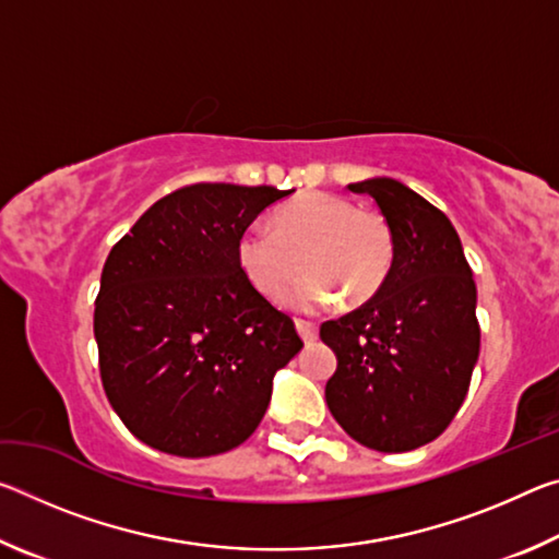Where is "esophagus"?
Listing matches in <instances>:
<instances>
[{"label":"esophagus","mask_w":559,"mask_h":559,"mask_svg":"<svg viewBox=\"0 0 559 559\" xmlns=\"http://www.w3.org/2000/svg\"><path fill=\"white\" fill-rule=\"evenodd\" d=\"M296 330L298 335L302 337V343H313V340L318 337V325L310 323V320H296Z\"/></svg>","instance_id":"obj_1"}]
</instances>
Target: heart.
Masks as SVG:
<instances>
[{
  "instance_id": "heart-1",
  "label": "heart",
  "mask_w": 559,
  "mask_h": 559,
  "mask_svg": "<svg viewBox=\"0 0 559 559\" xmlns=\"http://www.w3.org/2000/svg\"><path fill=\"white\" fill-rule=\"evenodd\" d=\"M236 259L266 298H276L306 263L308 276L283 293L281 302L313 313L343 296L355 306L377 296L390 276L394 239L382 214L357 210L345 197L310 192L281 206L273 229L263 224L243 229Z\"/></svg>"
}]
</instances>
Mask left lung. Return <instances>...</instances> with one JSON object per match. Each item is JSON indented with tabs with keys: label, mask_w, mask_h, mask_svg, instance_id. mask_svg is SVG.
<instances>
[{
	"label": "left lung",
	"mask_w": 559,
	"mask_h": 559,
	"mask_svg": "<svg viewBox=\"0 0 559 559\" xmlns=\"http://www.w3.org/2000/svg\"><path fill=\"white\" fill-rule=\"evenodd\" d=\"M390 224V276L362 308L328 320L337 357L325 384L335 421L367 449L402 453L441 437L478 362L476 283L449 216L392 177L347 185Z\"/></svg>",
	"instance_id": "left-lung-1"
}]
</instances>
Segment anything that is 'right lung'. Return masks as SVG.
<instances>
[{
    "label": "right lung",
    "mask_w": 559,
    "mask_h": 559,
    "mask_svg": "<svg viewBox=\"0 0 559 559\" xmlns=\"http://www.w3.org/2000/svg\"><path fill=\"white\" fill-rule=\"evenodd\" d=\"M293 189L192 185L112 246L93 333L108 402L157 451L204 459L251 437L273 377L300 353L293 320L243 276L236 241Z\"/></svg>",
    "instance_id": "obj_1"
}]
</instances>
